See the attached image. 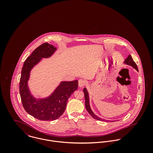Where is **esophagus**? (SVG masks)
Segmentation results:
<instances>
[{
	"label": "esophagus",
	"instance_id": "34e87169",
	"mask_svg": "<svg viewBox=\"0 0 153 153\" xmlns=\"http://www.w3.org/2000/svg\"><path fill=\"white\" fill-rule=\"evenodd\" d=\"M85 84H86L85 81L84 80H83V79H79L78 81V85H79V87L82 88L84 87Z\"/></svg>",
	"mask_w": 153,
	"mask_h": 153
}]
</instances>
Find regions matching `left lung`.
Segmentation results:
<instances>
[{
  "label": "left lung",
  "instance_id": "8db88e82",
  "mask_svg": "<svg viewBox=\"0 0 153 153\" xmlns=\"http://www.w3.org/2000/svg\"><path fill=\"white\" fill-rule=\"evenodd\" d=\"M124 64L128 65L131 66L132 68H134L135 69H136L138 72V67L136 65V64L135 63V62L133 61L131 55H129L128 56V57L125 59V61H124ZM83 92L84 93V95H85V108L87 110L88 113L91 115V117L92 118H94L95 120H99V121H106V122H109V120H104L100 117H99L98 116L96 115L94 112L92 111V110L91 109V108L90 107V104H89V93L88 92L87 89L86 88H84L83 89Z\"/></svg>",
  "mask_w": 153,
  "mask_h": 153
}]
</instances>
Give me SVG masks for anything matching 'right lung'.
<instances>
[{
  "label": "right lung",
  "instance_id": "right-lung-1",
  "mask_svg": "<svg viewBox=\"0 0 153 153\" xmlns=\"http://www.w3.org/2000/svg\"><path fill=\"white\" fill-rule=\"evenodd\" d=\"M56 51L57 48L51 44H42L27 58L22 67L19 84L22 105L29 115L39 120L53 121L59 118L65 110L69 98L78 87V80L61 81L46 97L37 98L30 91L28 82L32 70L43 58H50Z\"/></svg>",
  "mask_w": 153,
  "mask_h": 153
}]
</instances>
